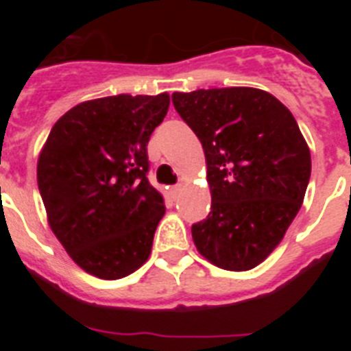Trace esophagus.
Here are the masks:
<instances>
[{
  "label": "esophagus",
  "mask_w": 351,
  "mask_h": 351,
  "mask_svg": "<svg viewBox=\"0 0 351 351\" xmlns=\"http://www.w3.org/2000/svg\"><path fill=\"white\" fill-rule=\"evenodd\" d=\"M181 190H182V184L172 186V188H170V195H172V197H178V195L181 193Z\"/></svg>",
  "instance_id": "34e87169"
}]
</instances>
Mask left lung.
Returning a JSON list of instances; mask_svg holds the SVG:
<instances>
[{
  "label": "left lung",
  "instance_id": "left-lung-1",
  "mask_svg": "<svg viewBox=\"0 0 351 351\" xmlns=\"http://www.w3.org/2000/svg\"><path fill=\"white\" fill-rule=\"evenodd\" d=\"M202 142L210 210L191 226L198 253L225 271H250L280 246L299 213L311 153L295 117L271 93L214 88L173 93Z\"/></svg>",
  "mask_w": 351,
  "mask_h": 351
}]
</instances>
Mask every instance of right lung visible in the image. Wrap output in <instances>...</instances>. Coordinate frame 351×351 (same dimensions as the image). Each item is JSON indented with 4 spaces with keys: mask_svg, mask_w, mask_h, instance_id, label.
<instances>
[{
    "mask_svg": "<svg viewBox=\"0 0 351 351\" xmlns=\"http://www.w3.org/2000/svg\"><path fill=\"white\" fill-rule=\"evenodd\" d=\"M169 93L82 101L56 121L36 165L47 221L73 262L100 280L142 267L165 214L149 184L147 142Z\"/></svg>",
    "mask_w": 351,
    "mask_h": 351,
    "instance_id": "1",
    "label": "right lung"
}]
</instances>
